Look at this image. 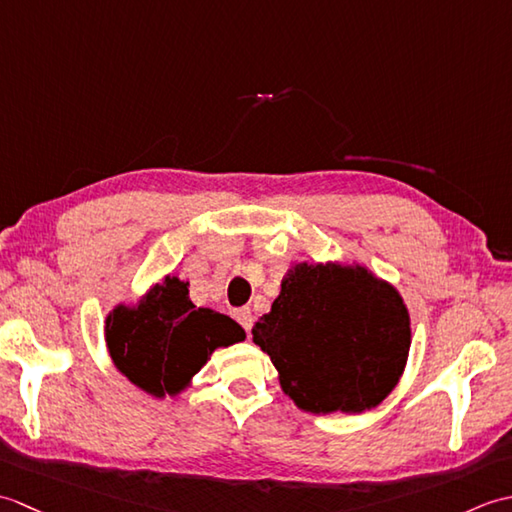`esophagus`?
Wrapping results in <instances>:
<instances>
[{
  "label": "esophagus",
  "instance_id": "34e87169",
  "mask_svg": "<svg viewBox=\"0 0 512 512\" xmlns=\"http://www.w3.org/2000/svg\"><path fill=\"white\" fill-rule=\"evenodd\" d=\"M235 321L242 325L246 332H250V328H253L255 317H253V312H250V308H239V310H235Z\"/></svg>",
  "mask_w": 512,
  "mask_h": 512
}]
</instances>
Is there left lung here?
<instances>
[{
    "label": "left lung",
    "mask_w": 512,
    "mask_h": 512,
    "mask_svg": "<svg viewBox=\"0 0 512 512\" xmlns=\"http://www.w3.org/2000/svg\"><path fill=\"white\" fill-rule=\"evenodd\" d=\"M253 341L297 407L358 413L396 387L411 330L398 292L365 268L299 264L255 323Z\"/></svg>",
    "instance_id": "left-lung-1"
}]
</instances>
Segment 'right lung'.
I'll return each instance as SVG.
<instances>
[{"mask_svg": "<svg viewBox=\"0 0 512 512\" xmlns=\"http://www.w3.org/2000/svg\"><path fill=\"white\" fill-rule=\"evenodd\" d=\"M187 286L165 277L136 310L118 306L107 317L105 339L114 365L151 396L178 394L215 347L244 341V330L231 317L195 308Z\"/></svg>", "mask_w": 512, "mask_h": 512, "instance_id": "1", "label": "right lung"}]
</instances>
